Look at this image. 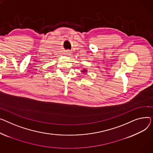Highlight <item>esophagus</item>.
Wrapping results in <instances>:
<instances>
[{
  "instance_id": "1",
  "label": "esophagus",
  "mask_w": 153,
  "mask_h": 153,
  "mask_svg": "<svg viewBox=\"0 0 153 153\" xmlns=\"http://www.w3.org/2000/svg\"><path fill=\"white\" fill-rule=\"evenodd\" d=\"M68 52V53H69V52Z\"/></svg>"
}]
</instances>
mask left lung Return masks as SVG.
Instances as JSON below:
<instances>
[{"mask_svg": "<svg viewBox=\"0 0 153 153\" xmlns=\"http://www.w3.org/2000/svg\"><path fill=\"white\" fill-rule=\"evenodd\" d=\"M86 71H87V70H85V69H84L83 70H82V71H83V73H85V72H86Z\"/></svg>", "mask_w": 153, "mask_h": 153, "instance_id": "obj_1", "label": "left lung"}]
</instances>
